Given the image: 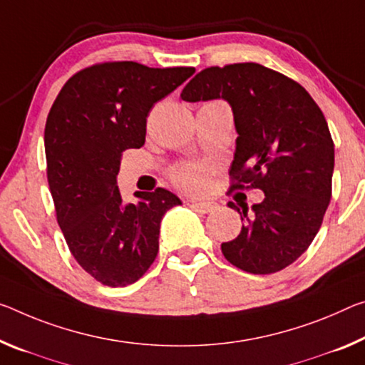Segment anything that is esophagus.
Here are the masks:
<instances>
[{
  "mask_svg": "<svg viewBox=\"0 0 365 365\" xmlns=\"http://www.w3.org/2000/svg\"><path fill=\"white\" fill-rule=\"evenodd\" d=\"M192 205L201 212H212L219 207L217 203H214V201H192Z\"/></svg>",
  "mask_w": 365,
  "mask_h": 365,
  "instance_id": "1",
  "label": "esophagus"
}]
</instances>
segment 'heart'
<instances>
[{
  "label": "heart",
  "instance_id": "1",
  "mask_svg": "<svg viewBox=\"0 0 365 365\" xmlns=\"http://www.w3.org/2000/svg\"><path fill=\"white\" fill-rule=\"evenodd\" d=\"M214 167L207 162H188L172 170V182L185 192L201 193L207 188L210 177L212 175Z\"/></svg>",
  "mask_w": 365,
  "mask_h": 365
}]
</instances>
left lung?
<instances>
[{"mask_svg":"<svg viewBox=\"0 0 365 365\" xmlns=\"http://www.w3.org/2000/svg\"><path fill=\"white\" fill-rule=\"evenodd\" d=\"M187 102L224 99L234 112L230 190L258 188L262 203L240 212V234L224 242L225 259L252 274H271L307 250L331 200L334 144L320 107L302 86L258 63L200 71Z\"/></svg>","mask_w":365,"mask_h":365,"instance_id":"left-lung-1","label":"left lung"}]
</instances>
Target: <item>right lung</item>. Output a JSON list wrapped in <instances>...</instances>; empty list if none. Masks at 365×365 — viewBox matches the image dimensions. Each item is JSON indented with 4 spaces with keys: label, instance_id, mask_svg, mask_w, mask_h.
<instances>
[{
    "label": "right lung",
    "instance_id": "right-lung-1",
    "mask_svg": "<svg viewBox=\"0 0 365 365\" xmlns=\"http://www.w3.org/2000/svg\"><path fill=\"white\" fill-rule=\"evenodd\" d=\"M195 68H149L108 61L66 81L45 125V158L56 221L81 268L110 287L146 273L159 252L164 214L182 201L169 190L121 200V154L146 141L155 102L183 84Z\"/></svg>",
    "mask_w": 365,
    "mask_h": 365
}]
</instances>
